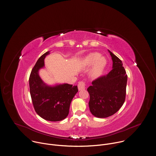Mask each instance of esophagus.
I'll return each instance as SVG.
<instances>
[{"mask_svg": "<svg viewBox=\"0 0 156 156\" xmlns=\"http://www.w3.org/2000/svg\"><path fill=\"white\" fill-rule=\"evenodd\" d=\"M78 88L79 90H81L85 89V83L84 81H80L78 84Z\"/></svg>", "mask_w": 156, "mask_h": 156, "instance_id": "esophagus-1", "label": "esophagus"}]
</instances>
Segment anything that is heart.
Returning a JSON list of instances; mask_svg holds the SVG:
<instances>
[{"mask_svg": "<svg viewBox=\"0 0 156 156\" xmlns=\"http://www.w3.org/2000/svg\"><path fill=\"white\" fill-rule=\"evenodd\" d=\"M107 61L104 56H101L98 53H90L86 55L81 61V64L84 67L92 65L90 75L96 78L101 75L107 66Z\"/></svg>", "mask_w": 156, "mask_h": 156, "instance_id": "heart-1", "label": "heart"}]
</instances>
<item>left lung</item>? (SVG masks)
Instances as JSON below:
<instances>
[{
    "label": "left lung",
    "instance_id": "left-lung-1",
    "mask_svg": "<svg viewBox=\"0 0 156 156\" xmlns=\"http://www.w3.org/2000/svg\"><path fill=\"white\" fill-rule=\"evenodd\" d=\"M108 52L113 61L112 70L93 81L87 89L90 95V112L99 118L116 113L124 104L126 94L127 75L122 62L110 50Z\"/></svg>",
    "mask_w": 156,
    "mask_h": 156
}]
</instances>
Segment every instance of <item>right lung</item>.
Returning a JSON list of instances; mask_svg holds the SVG:
<instances>
[{
  "label": "right lung",
  "mask_w": 156,
  "mask_h": 156,
  "mask_svg": "<svg viewBox=\"0 0 156 156\" xmlns=\"http://www.w3.org/2000/svg\"><path fill=\"white\" fill-rule=\"evenodd\" d=\"M43 54L37 61L29 77L30 94L36 113L49 121H60L68 116L71 101L78 92L77 86L67 83L49 86L39 76V70L44 66Z\"/></svg>",
  "instance_id": "obj_1"
}]
</instances>
